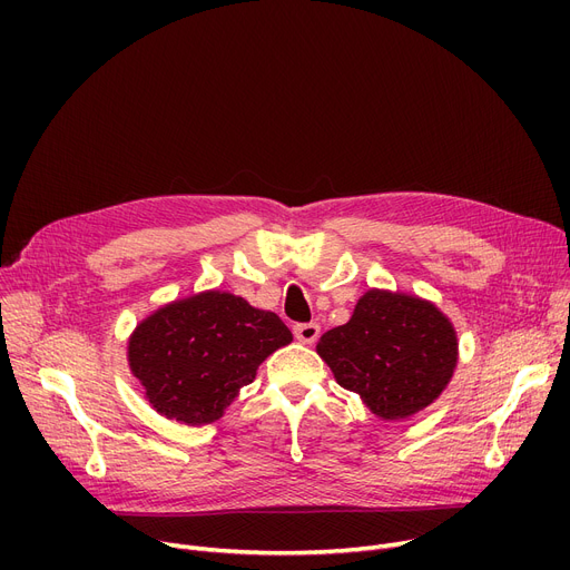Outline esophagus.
<instances>
[{"label":"esophagus","mask_w":570,"mask_h":570,"mask_svg":"<svg viewBox=\"0 0 570 570\" xmlns=\"http://www.w3.org/2000/svg\"><path fill=\"white\" fill-rule=\"evenodd\" d=\"M293 335H295L297 342L314 344L318 340V335H321V325L318 323H297L293 327Z\"/></svg>","instance_id":"esophagus-1"}]
</instances>
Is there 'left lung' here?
<instances>
[{
  "label": "left lung",
  "instance_id": "1",
  "mask_svg": "<svg viewBox=\"0 0 570 570\" xmlns=\"http://www.w3.org/2000/svg\"><path fill=\"white\" fill-rule=\"evenodd\" d=\"M337 383L361 395L383 421L430 406L458 365V335L432 303L415 295L367 291L348 323L316 344Z\"/></svg>",
  "mask_w": 570,
  "mask_h": 570
}]
</instances>
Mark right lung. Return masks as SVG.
<instances>
[{"mask_svg": "<svg viewBox=\"0 0 570 570\" xmlns=\"http://www.w3.org/2000/svg\"><path fill=\"white\" fill-rule=\"evenodd\" d=\"M291 340L277 314L233 293L205 291L140 321L127 357L155 411L198 428L219 421L265 357Z\"/></svg>", "mask_w": 570, "mask_h": 570, "instance_id": "add662e5", "label": "right lung"}]
</instances>
